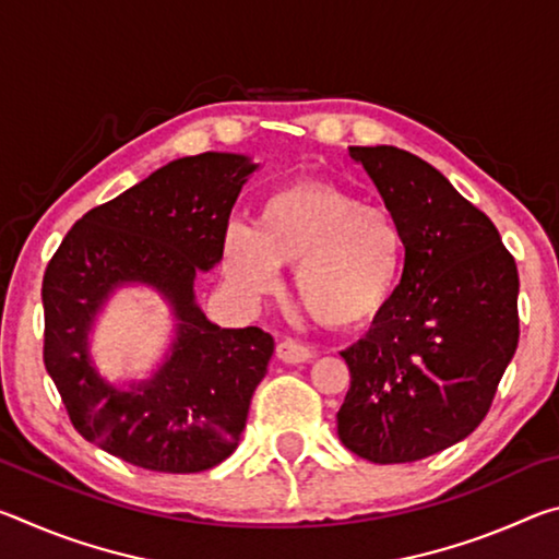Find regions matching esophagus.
I'll return each instance as SVG.
<instances>
[{"instance_id":"1","label":"esophagus","mask_w":559,"mask_h":559,"mask_svg":"<svg viewBox=\"0 0 559 559\" xmlns=\"http://www.w3.org/2000/svg\"><path fill=\"white\" fill-rule=\"evenodd\" d=\"M276 355L281 362L286 365H300V362H308L310 357H313V349L296 343V340H283L276 347Z\"/></svg>"}]
</instances>
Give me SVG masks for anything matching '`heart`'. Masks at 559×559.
I'll return each instance as SVG.
<instances>
[{
  "label": "heart",
  "instance_id": "obj_1",
  "mask_svg": "<svg viewBox=\"0 0 559 559\" xmlns=\"http://www.w3.org/2000/svg\"><path fill=\"white\" fill-rule=\"evenodd\" d=\"M402 259V229L390 212L308 182L276 189L253 229L231 224L222 243L226 278L251 298L278 286V269L296 266L293 290L330 328L372 323L394 296Z\"/></svg>",
  "mask_w": 559,
  "mask_h": 559
}]
</instances>
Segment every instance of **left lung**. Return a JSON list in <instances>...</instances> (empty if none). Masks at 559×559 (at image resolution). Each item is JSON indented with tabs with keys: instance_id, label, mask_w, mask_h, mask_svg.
I'll return each mask as SVG.
<instances>
[{
	"instance_id": "left-lung-1",
	"label": "left lung",
	"mask_w": 559,
	"mask_h": 559,
	"mask_svg": "<svg viewBox=\"0 0 559 559\" xmlns=\"http://www.w3.org/2000/svg\"><path fill=\"white\" fill-rule=\"evenodd\" d=\"M400 224L404 271L370 333L343 349L337 437L359 459L409 463L484 421L518 347V269L488 216L437 167L392 145L349 147Z\"/></svg>"
}]
</instances>
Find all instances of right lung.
<instances>
[{
    "label": "right lung",
    "instance_id": "add662e5",
    "mask_svg": "<svg viewBox=\"0 0 559 559\" xmlns=\"http://www.w3.org/2000/svg\"><path fill=\"white\" fill-rule=\"evenodd\" d=\"M257 169L236 153L173 159L75 222L46 266V372L81 437L132 466L200 473L239 447L273 337L212 323L194 278L222 261L231 206ZM126 285L155 289L170 306L176 335L147 381L116 385L92 365L90 333Z\"/></svg>",
    "mask_w": 559,
    "mask_h": 559
}]
</instances>
